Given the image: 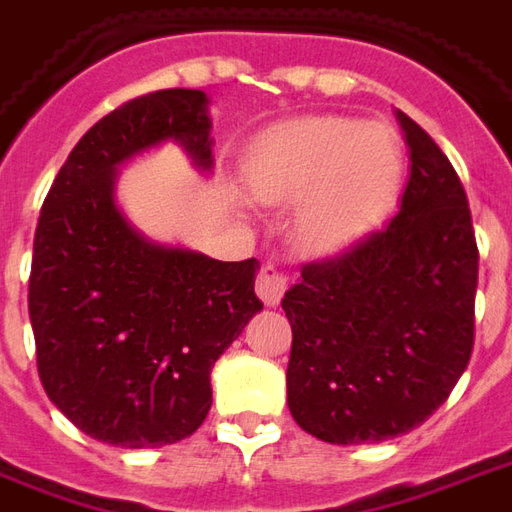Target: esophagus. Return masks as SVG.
Segmentation results:
<instances>
[{
	"label": "esophagus",
	"mask_w": 512,
	"mask_h": 512,
	"mask_svg": "<svg viewBox=\"0 0 512 512\" xmlns=\"http://www.w3.org/2000/svg\"><path fill=\"white\" fill-rule=\"evenodd\" d=\"M255 290L263 304L276 306L279 301H282V295H285L287 290V276L282 274L276 266H271V263H263L260 271H257Z\"/></svg>",
	"instance_id": "34e87169"
}]
</instances>
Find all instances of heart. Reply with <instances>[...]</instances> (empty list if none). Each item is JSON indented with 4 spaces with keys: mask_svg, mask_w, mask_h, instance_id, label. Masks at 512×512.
<instances>
[{
    "mask_svg": "<svg viewBox=\"0 0 512 512\" xmlns=\"http://www.w3.org/2000/svg\"><path fill=\"white\" fill-rule=\"evenodd\" d=\"M241 176L260 203H295L290 238L301 255L333 257L391 214L404 181V154L382 124L323 116L266 135Z\"/></svg>",
    "mask_w": 512,
    "mask_h": 512,
    "instance_id": "obj_1",
    "label": "heart"
}]
</instances>
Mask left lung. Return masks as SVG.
<instances>
[{"instance_id": "left-lung-1", "label": "left lung", "mask_w": 512, "mask_h": 512, "mask_svg": "<svg viewBox=\"0 0 512 512\" xmlns=\"http://www.w3.org/2000/svg\"><path fill=\"white\" fill-rule=\"evenodd\" d=\"M410 146L399 214L344 255L309 263L282 298L293 350L287 407L331 445L407 434L464 374L475 344L478 244L467 192L429 132Z\"/></svg>"}]
</instances>
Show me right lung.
I'll return each mask as SVG.
<instances>
[{"label": "right lung", "mask_w": 512, "mask_h": 512, "mask_svg": "<svg viewBox=\"0 0 512 512\" xmlns=\"http://www.w3.org/2000/svg\"><path fill=\"white\" fill-rule=\"evenodd\" d=\"M176 140L214 168L208 97L162 89L102 116L54 179L34 230L29 320L48 399L89 437L162 448L211 410V366L263 304L257 260L222 263L140 236L116 173Z\"/></svg>", "instance_id": "add662e5"}]
</instances>
